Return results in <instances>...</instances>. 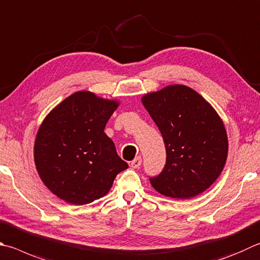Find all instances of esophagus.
Segmentation results:
<instances>
[{"mask_svg": "<svg viewBox=\"0 0 260 260\" xmlns=\"http://www.w3.org/2000/svg\"><path fill=\"white\" fill-rule=\"evenodd\" d=\"M141 164H142V158H141V157H136V158L133 160V161L131 162V166L133 167V168H140Z\"/></svg>", "mask_w": 260, "mask_h": 260, "instance_id": "34e87169", "label": "esophagus"}]
</instances>
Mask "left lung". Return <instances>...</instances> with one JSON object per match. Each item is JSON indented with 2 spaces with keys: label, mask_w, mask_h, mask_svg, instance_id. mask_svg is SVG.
Returning <instances> with one entry per match:
<instances>
[{
  "label": "left lung",
  "mask_w": 260,
  "mask_h": 260,
  "mask_svg": "<svg viewBox=\"0 0 260 260\" xmlns=\"http://www.w3.org/2000/svg\"><path fill=\"white\" fill-rule=\"evenodd\" d=\"M162 135L166 164L150 183L161 194L190 199L220 175L229 142L223 121L208 102L185 85H171L142 98Z\"/></svg>",
  "instance_id": "left-lung-1"
}]
</instances>
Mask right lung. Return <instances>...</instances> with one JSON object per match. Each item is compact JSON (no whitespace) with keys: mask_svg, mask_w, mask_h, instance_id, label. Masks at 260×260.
Instances as JSON below:
<instances>
[{"mask_svg":"<svg viewBox=\"0 0 260 260\" xmlns=\"http://www.w3.org/2000/svg\"><path fill=\"white\" fill-rule=\"evenodd\" d=\"M117 107V101L81 91L64 99L42 122L34 145L36 169L60 199L73 205L100 199L128 168L105 133Z\"/></svg>","mask_w":260,"mask_h":260,"instance_id":"1","label":"right lung"}]
</instances>
